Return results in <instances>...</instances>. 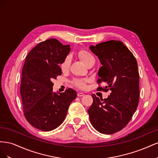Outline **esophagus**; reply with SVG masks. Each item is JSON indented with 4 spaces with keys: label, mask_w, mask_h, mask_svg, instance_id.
<instances>
[{
    "label": "esophagus",
    "mask_w": 158,
    "mask_h": 158,
    "mask_svg": "<svg viewBox=\"0 0 158 158\" xmlns=\"http://www.w3.org/2000/svg\"><path fill=\"white\" fill-rule=\"evenodd\" d=\"M84 94L82 93V92H79L77 94V96L78 97H82V96H84Z\"/></svg>",
    "instance_id": "1"
}]
</instances>
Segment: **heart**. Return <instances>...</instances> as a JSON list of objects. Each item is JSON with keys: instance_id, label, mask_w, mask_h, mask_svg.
<instances>
[{"instance_id": "1", "label": "heart", "mask_w": 158, "mask_h": 158, "mask_svg": "<svg viewBox=\"0 0 158 158\" xmlns=\"http://www.w3.org/2000/svg\"><path fill=\"white\" fill-rule=\"evenodd\" d=\"M78 55L79 58L83 61V63L88 66L89 64L95 63V58L94 56L91 54L89 52L85 51V50H80ZM71 63V59L69 56H66L64 60L60 64L61 70L63 71H66L69 69L70 65ZM88 82L87 79H75L73 80V84L74 86L78 88L79 89H85L86 87V84Z\"/></svg>"}]
</instances>
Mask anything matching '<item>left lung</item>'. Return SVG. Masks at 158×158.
I'll return each instance as SVG.
<instances>
[{
    "label": "left lung",
    "mask_w": 158,
    "mask_h": 158,
    "mask_svg": "<svg viewBox=\"0 0 158 158\" xmlns=\"http://www.w3.org/2000/svg\"><path fill=\"white\" fill-rule=\"evenodd\" d=\"M89 49L102 64L98 83L106 84L97 89L111 91L104 99L92 95L93 103L88 110L89 120L100 133L111 135L127 125L137 109L140 96L137 61L120 41L102 42Z\"/></svg>",
    "instance_id": "left-lung-1"
}]
</instances>
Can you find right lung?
I'll return each instance as SVG.
<instances>
[{
	"mask_svg": "<svg viewBox=\"0 0 158 158\" xmlns=\"http://www.w3.org/2000/svg\"><path fill=\"white\" fill-rule=\"evenodd\" d=\"M70 51V45L49 39L40 43L26 56L20 85L23 114L31 125L41 131L59 127L77 96L71 88L63 93L52 92V81L62 74L59 64Z\"/></svg>",
	"mask_w": 158,
	"mask_h": 158,
	"instance_id": "1",
	"label": "right lung"
}]
</instances>
